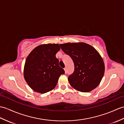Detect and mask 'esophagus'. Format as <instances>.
<instances>
[{"mask_svg":"<svg viewBox=\"0 0 124 124\" xmlns=\"http://www.w3.org/2000/svg\"><path fill=\"white\" fill-rule=\"evenodd\" d=\"M64 71H65V73H67V68H65L64 69Z\"/></svg>","mask_w":124,"mask_h":124,"instance_id":"esophagus-1","label":"esophagus"}]
</instances>
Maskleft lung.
<instances>
[{
    "mask_svg": "<svg viewBox=\"0 0 124 124\" xmlns=\"http://www.w3.org/2000/svg\"><path fill=\"white\" fill-rule=\"evenodd\" d=\"M60 45L74 63V71L68 77L70 85L83 93L96 88L105 73L104 62L98 52L90 45L82 42Z\"/></svg>",
    "mask_w": 124,
    "mask_h": 124,
    "instance_id": "1",
    "label": "left lung"
}]
</instances>
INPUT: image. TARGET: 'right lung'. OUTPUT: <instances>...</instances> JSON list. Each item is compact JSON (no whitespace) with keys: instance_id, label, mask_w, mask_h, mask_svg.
<instances>
[{"instance_id":"obj_1","label":"right lung","mask_w":124,"mask_h":124,"mask_svg":"<svg viewBox=\"0 0 124 124\" xmlns=\"http://www.w3.org/2000/svg\"><path fill=\"white\" fill-rule=\"evenodd\" d=\"M60 50L58 44H42L34 48L27 57L24 77L34 91L41 93L51 91L55 87L60 76L64 73L55 56Z\"/></svg>"}]
</instances>
